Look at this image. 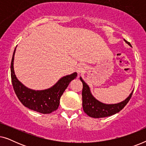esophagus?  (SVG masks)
Segmentation results:
<instances>
[{"mask_svg":"<svg viewBox=\"0 0 146 146\" xmlns=\"http://www.w3.org/2000/svg\"><path fill=\"white\" fill-rule=\"evenodd\" d=\"M84 70H85V67L82 64L78 65V66L76 67V72H78V74L82 73L84 72Z\"/></svg>","mask_w":146,"mask_h":146,"instance_id":"obj_1","label":"esophagus"}]
</instances>
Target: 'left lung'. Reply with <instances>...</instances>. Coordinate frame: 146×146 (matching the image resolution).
Masks as SVG:
<instances>
[{"label":"left lung","instance_id":"obj_1","mask_svg":"<svg viewBox=\"0 0 146 146\" xmlns=\"http://www.w3.org/2000/svg\"><path fill=\"white\" fill-rule=\"evenodd\" d=\"M123 40L129 46H131L130 43L125 40V39H123ZM80 79L83 84L82 92L83 110L90 117L100 118V117H105L115 114L121 111L125 107L132 96L133 90L131 92L127 98H125V100L121 102L110 104H104L98 100L96 98L94 97L92 94L91 93L88 85L83 80L82 77H80Z\"/></svg>","mask_w":146,"mask_h":146}]
</instances>
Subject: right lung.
<instances>
[{
	"instance_id": "right-lung-1",
	"label": "right lung",
	"mask_w": 146,
	"mask_h": 146,
	"mask_svg": "<svg viewBox=\"0 0 146 146\" xmlns=\"http://www.w3.org/2000/svg\"><path fill=\"white\" fill-rule=\"evenodd\" d=\"M16 48L12 58L11 72V80L14 90L21 102L25 107L44 113H50L56 110L60 104V99L64 92L72 80L77 76V73L63 76L52 86L42 90H35L29 88L21 82L16 76L14 70V59Z\"/></svg>"
}]
</instances>
